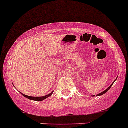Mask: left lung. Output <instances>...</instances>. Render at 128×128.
Instances as JSON below:
<instances>
[{
  "label": "left lung",
  "instance_id": "8db88e82",
  "mask_svg": "<svg viewBox=\"0 0 128 128\" xmlns=\"http://www.w3.org/2000/svg\"><path fill=\"white\" fill-rule=\"evenodd\" d=\"M115 80H114V81H115ZM114 82H113V83H112V84H111V85H110V86H109V87H108V88H107L106 89V90H104V91H103V92H101V93H100V94H97V95H96V96H100V95H104V94H105V93H106V92H108V90H109V89L111 88V87H112V85H113V83H114ZM94 96V95H93V96Z\"/></svg>",
  "mask_w": 128,
  "mask_h": 128
}]
</instances>
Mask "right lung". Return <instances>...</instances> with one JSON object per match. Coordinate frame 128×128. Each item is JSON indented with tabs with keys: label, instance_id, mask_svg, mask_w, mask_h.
<instances>
[{
	"label": "right lung",
	"instance_id": "obj_1",
	"mask_svg": "<svg viewBox=\"0 0 128 128\" xmlns=\"http://www.w3.org/2000/svg\"><path fill=\"white\" fill-rule=\"evenodd\" d=\"M52 92H51L50 94H48V95H44V96H28V95H24V94H21L23 96H24V97L27 98L28 99H30V100H34V101H42V100H45L46 98H47L50 97L51 95H52Z\"/></svg>",
	"mask_w": 128,
	"mask_h": 128
}]
</instances>
